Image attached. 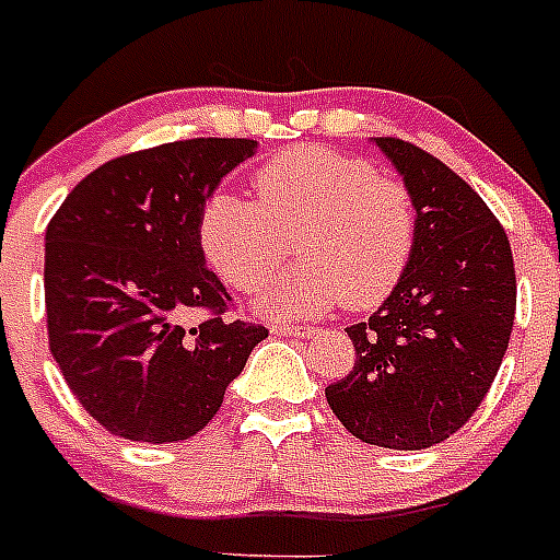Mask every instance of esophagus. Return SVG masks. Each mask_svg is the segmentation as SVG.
<instances>
[{"label": "esophagus", "mask_w": 560, "mask_h": 560, "mask_svg": "<svg viewBox=\"0 0 560 560\" xmlns=\"http://www.w3.org/2000/svg\"><path fill=\"white\" fill-rule=\"evenodd\" d=\"M271 332H275V336H311L314 327L291 325V322H275V325H271Z\"/></svg>", "instance_id": "obj_1"}]
</instances>
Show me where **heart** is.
Returning a JSON list of instances; mask_svg holds the SVG:
<instances>
[{"label": "heart", "mask_w": 560, "mask_h": 560, "mask_svg": "<svg viewBox=\"0 0 560 560\" xmlns=\"http://www.w3.org/2000/svg\"><path fill=\"white\" fill-rule=\"evenodd\" d=\"M255 197L219 191L199 213V246L210 269L235 291H258L289 253L296 260L260 296L275 316L325 307L381 305L408 269L419 238V210L408 183L366 158L330 147H291L255 172Z\"/></svg>", "instance_id": "1"}]
</instances>
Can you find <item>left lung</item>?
<instances>
[{"instance_id":"8db88e82","label":"left lung","mask_w":560,"mask_h":560,"mask_svg":"<svg viewBox=\"0 0 560 560\" xmlns=\"http://www.w3.org/2000/svg\"><path fill=\"white\" fill-rule=\"evenodd\" d=\"M374 141L413 191L419 238L397 289L347 327L355 366L325 397L355 439L424 450L469 422L500 372L516 316L514 255L447 163L402 138Z\"/></svg>"}]
</instances>
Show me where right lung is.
<instances>
[{
	"label": "right lung",
	"instance_id": "1",
	"mask_svg": "<svg viewBox=\"0 0 560 560\" xmlns=\"http://www.w3.org/2000/svg\"><path fill=\"white\" fill-rule=\"evenodd\" d=\"M255 147L188 138L113 158L77 183L46 228L49 350L107 433L147 444L191 439L269 336L228 319L230 294L197 235L208 197ZM188 310L206 319L186 328Z\"/></svg>",
	"mask_w": 560,
	"mask_h": 560
}]
</instances>
